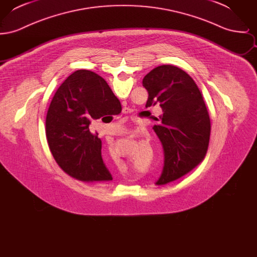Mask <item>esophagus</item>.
Returning a JSON list of instances; mask_svg holds the SVG:
<instances>
[{
	"instance_id": "1",
	"label": "esophagus",
	"mask_w": 257,
	"mask_h": 257,
	"mask_svg": "<svg viewBox=\"0 0 257 257\" xmlns=\"http://www.w3.org/2000/svg\"><path fill=\"white\" fill-rule=\"evenodd\" d=\"M128 111H129V109H128V108H125V109L123 110V112H124V113H128Z\"/></svg>"
}]
</instances>
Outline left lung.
Wrapping results in <instances>:
<instances>
[{"mask_svg": "<svg viewBox=\"0 0 257 257\" xmlns=\"http://www.w3.org/2000/svg\"><path fill=\"white\" fill-rule=\"evenodd\" d=\"M148 92L146 107L159 104L163 113L153 126L164 149V168L156 184L182 177L204 158L211 123L206 105L195 81L182 69L161 65L143 80Z\"/></svg>", "mask_w": 257, "mask_h": 257, "instance_id": "left-lung-1", "label": "left lung"}]
</instances>
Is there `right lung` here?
<instances>
[{
  "label": "right lung",
  "instance_id": "obj_1",
  "mask_svg": "<svg viewBox=\"0 0 257 257\" xmlns=\"http://www.w3.org/2000/svg\"><path fill=\"white\" fill-rule=\"evenodd\" d=\"M119 100L107 82L89 70H77L56 91L46 115V137L58 165L81 181L111 180L102 154V142L89 131L92 119L108 120ZM118 114V113H117Z\"/></svg>",
  "mask_w": 257,
  "mask_h": 257
}]
</instances>
